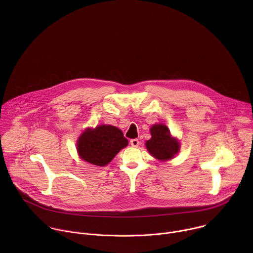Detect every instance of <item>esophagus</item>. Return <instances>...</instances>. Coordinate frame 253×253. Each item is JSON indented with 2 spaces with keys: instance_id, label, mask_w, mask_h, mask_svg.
Masks as SVG:
<instances>
[{
  "instance_id": "esophagus-1",
  "label": "esophagus",
  "mask_w": 253,
  "mask_h": 253,
  "mask_svg": "<svg viewBox=\"0 0 253 253\" xmlns=\"http://www.w3.org/2000/svg\"><path fill=\"white\" fill-rule=\"evenodd\" d=\"M139 140L138 139H131L130 140V145L132 146V147H138V145H139Z\"/></svg>"
}]
</instances>
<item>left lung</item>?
Masks as SVG:
<instances>
[{"label": "left lung", "instance_id": "1", "mask_svg": "<svg viewBox=\"0 0 253 253\" xmlns=\"http://www.w3.org/2000/svg\"><path fill=\"white\" fill-rule=\"evenodd\" d=\"M151 139L146 142V147L149 153L159 160H169L179 150V143L172 138L167 126L163 124H155L151 127Z\"/></svg>", "mask_w": 253, "mask_h": 253}]
</instances>
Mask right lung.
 <instances>
[{
	"instance_id": "right-lung-1",
	"label": "right lung",
	"mask_w": 253,
	"mask_h": 253,
	"mask_svg": "<svg viewBox=\"0 0 253 253\" xmlns=\"http://www.w3.org/2000/svg\"><path fill=\"white\" fill-rule=\"evenodd\" d=\"M128 145L122 131L111 125L87 129L79 138L77 149L80 157L97 166H105Z\"/></svg>"
}]
</instances>
